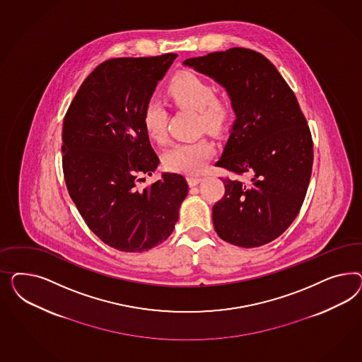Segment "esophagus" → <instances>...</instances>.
<instances>
[{"label":"esophagus","mask_w":362,"mask_h":362,"mask_svg":"<svg viewBox=\"0 0 362 362\" xmlns=\"http://www.w3.org/2000/svg\"><path fill=\"white\" fill-rule=\"evenodd\" d=\"M202 177L200 176L188 175L187 176V182L191 187L197 186V183H200Z\"/></svg>","instance_id":"obj_1"}]
</instances>
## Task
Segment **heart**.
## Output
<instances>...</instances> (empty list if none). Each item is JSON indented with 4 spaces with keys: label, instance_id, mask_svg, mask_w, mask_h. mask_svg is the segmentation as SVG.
<instances>
[{
    "label": "heart",
    "instance_id": "heart-1",
    "mask_svg": "<svg viewBox=\"0 0 362 362\" xmlns=\"http://www.w3.org/2000/svg\"><path fill=\"white\" fill-rule=\"evenodd\" d=\"M165 97L179 109L197 111L199 130L209 134H221L230 126L233 107L230 98L215 94L209 81L192 71H179L170 79L165 90ZM143 129L147 136L156 143H163L167 136V114L165 109L150 102L142 114ZM214 147L207 139L176 143L163 156L167 170L175 173H199L209 162Z\"/></svg>",
    "mask_w": 362,
    "mask_h": 362
}]
</instances>
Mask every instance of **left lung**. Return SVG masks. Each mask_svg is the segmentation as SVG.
Here are the masks:
<instances>
[{"label": "left lung", "instance_id": "obj_1", "mask_svg": "<svg viewBox=\"0 0 362 362\" xmlns=\"http://www.w3.org/2000/svg\"><path fill=\"white\" fill-rule=\"evenodd\" d=\"M183 65L226 88L236 115L215 165L251 175L248 183L223 179L226 194L212 209L215 230L243 248L271 243L296 219L312 174V135L295 93L251 49L232 47Z\"/></svg>", "mask_w": 362, "mask_h": 362}]
</instances>
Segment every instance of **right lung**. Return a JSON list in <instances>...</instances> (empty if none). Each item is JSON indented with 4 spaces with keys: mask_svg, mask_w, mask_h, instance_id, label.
<instances>
[{
    "mask_svg": "<svg viewBox=\"0 0 362 362\" xmlns=\"http://www.w3.org/2000/svg\"><path fill=\"white\" fill-rule=\"evenodd\" d=\"M177 54L114 58L97 66L64 119L66 187L100 240L122 252H144L173 233L188 194L186 179L163 173L151 186L159 158L142 114Z\"/></svg>",
    "mask_w": 362,
    "mask_h": 362,
    "instance_id": "add662e5",
    "label": "right lung"
}]
</instances>
